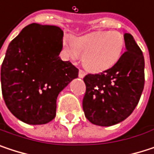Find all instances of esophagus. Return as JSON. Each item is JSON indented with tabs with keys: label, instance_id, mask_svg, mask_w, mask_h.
Segmentation results:
<instances>
[{
	"label": "esophagus",
	"instance_id": "1",
	"mask_svg": "<svg viewBox=\"0 0 154 154\" xmlns=\"http://www.w3.org/2000/svg\"><path fill=\"white\" fill-rule=\"evenodd\" d=\"M85 76V72L84 70L80 69V70H79V72H78V77H80V78H83Z\"/></svg>",
	"mask_w": 154,
	"mask_h": 154
}]
</instances>
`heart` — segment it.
Returning a JSON list of instances; mask_svg holds the SVG:
<instances>
[{"instance_id":"obj_1","label":"heart","mask_w":154,"mask_h":154,"mask_svg":"<svg viewBox=\"0 0 154 154\" xmlns=\"http://www.w3.org/2000/svg\"><path fill=\"white\" fill-rule=\"evenodd\" d=\"M125 41L117 31H98L76 36L70 42L65 38L62 43L64 55L76 60L82 56L85 68L93 72L106 70L114 66L121 57Z\"/></svg>"}]
</instances>
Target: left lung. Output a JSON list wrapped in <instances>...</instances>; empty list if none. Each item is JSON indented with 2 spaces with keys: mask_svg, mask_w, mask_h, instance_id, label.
<instances>
[{
  "mask_svg": "<svg viewBox=\"0 0 154 154\" xmlns=\"http://www.w3.org/2000/svg\"><path fill=\"white\" fill-rule=\"evenodd\" d=\"M125 51L118 62L99 74L84 77L85 118L93 124L109 127L126 119L138 103L144 85V59L134 37L124 35Z\"/></svg>",
  "mask_w": 154,
  "mask_h": 154,
  "instance_id": "left-lung-1",
  "label": "left lung"
}]
</instances>
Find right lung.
<instances>
[{"label":"right lung","instance_id":"right-lung-1","mask_svg":"<svg viewBox=\"0 0 154 154\" xmlns=\"http://www.w3.org/2000/svg\"><path fill=\"white\" fill-rule=\"evenodd\" d=\"M63 31L30 24L9 45L1 69L2 92L10 111L30 125L46 124L56 116L59 94L78 77V69L59 57Z\"/></svg>","mask_w":154,"mask_h":154}]
</instances>
